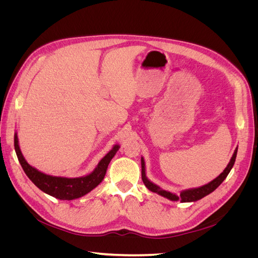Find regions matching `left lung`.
<instances>
[{
  "label": "left lung",
  "mask_w": 258,
  "mask_h": 258,
  "mask_svg": "<svg viewBox=\"0 0 258 258\" xmlns=\"http://www.w3.org/2000/svg\"><path fill=\"white\" fill-rule=\"evenodd\" d=\"M237 152H238V147L236 148L235 152H233V155H232V157H231L229 163L227 165V167H226L223 172L220 175H218L217 177H215L213 181H211L210 183H208V184H206L204 186L197 187V188H189V189L182 190L181 194H179V196H177V195H175V194L170 192L168 190H165V189L160 188L158 185L154 184L153 182H151L150 179L147 178L146 173H145V171H146L145 170V161H144L143 157H141L142 181H143L144 185L147 187V189H150L153 192L158 194V195H160V196L165 197V198H167V199H169L171 201H177V200H179L181 202H195V201L200 200L201 198L208 196L209 194L214 191L217 188V187L223 183L224 179L227 177V175L229 174L230 170L232 169L233 165H235L236 157H237Z\"/></svg>",
  "instance_id": "left-lung-1"
}]
</instances>
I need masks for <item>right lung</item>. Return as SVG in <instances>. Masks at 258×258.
Returning <instances> with one entry per match:
<instances>
[{
  "label": "right lung",
  "instance_id": "obj_1",
  "mask_svg": "<svg viewBox=\"0 0 258 258\" xmlns=\"http://www.w3.org/2000/svg\"><path fill=\"white\" fill-rule=\"evenodd\" d=\"M14 145L18 160L27 176L42 191L60 200H73L81 198L85 196L86 194L90 192L93 188H96L102 182L106 173L108 163H110L120 147L118 144H115L112 147V150L99 161L95 170L89 174L80 177H64L45 174L34 167L30 166L21 153L17 132H15L14 136Z\"/></svg>",
  "mask_w": 258,
  "mask_h": 258
}]
</instances>
